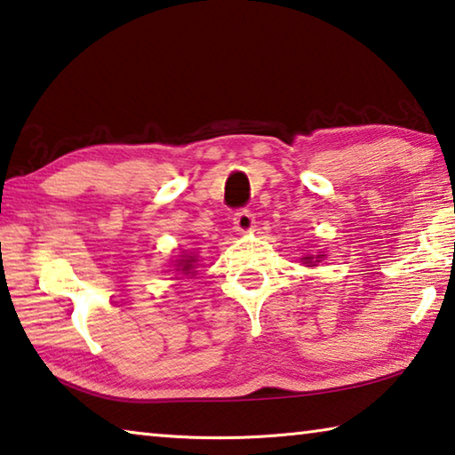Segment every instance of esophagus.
<instances>
[{"label":"esophagus","mask_w":455,"mask_h":455,"mask_svg":"<svg viewBox=\"0 0 455 455\" xmlns=\"http://www.w3.org/2000/svg\"><path fill=\"white\" fill-rule=\"evenodd\" d=\"M235 228L238 233H249V230L255 228V217H252L251 211L241 209L235 212Z\"/></svg>","instance_id":"esophagus-1"}]
</instances>
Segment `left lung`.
Here are the masks:
<instances>
[{
  "instance_id": "8db88e82",
  "label": "left lung",
  "mask_w": 455,
  "mask_h": 455,
  "mask_svg": "<svg viewBox=\"0 0 455 455\" xmlns=\"http://www.w3.org/2000/svg\"><path fill=\"white\" fill-rule=\"evenodd\" d=\"M323 255H317V259H321ZM305 263H313V257H305Z\"/></svg>"
}]
</instances>
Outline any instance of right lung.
I'll use <instances>...</instances> for the list:
<instances>
[{
    "mask_svg": "<svg viewBox=\"0 0 455 455\" xmlns=\"http://www.w3.org/2000/svg\"><path fill=\"white\" fill-rule=\"evenodd\" d=\"M192 263H195V259H192V257H188V259H182V260H179V267L180 268H176V271H182V273H190L192 271V268H195V267H192Z\"/></svg>",
    "mask_w": 455,
    "mask_h": 455,
    "instance_id": "1",
    "label": "right lung"
}]
</instances>
